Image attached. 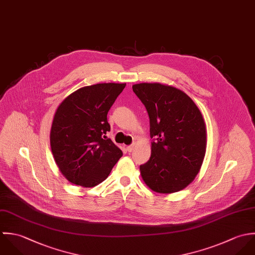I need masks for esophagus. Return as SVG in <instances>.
I'll return each mask as SVG.
<instances>
[{"mask_svg": "<svg viewBox=\"0 0 255 255\" xmlns=\"http://www.w3.org/2000/svg\"><path fill=\"white\" fill-rule=\"evenodd\" d=\"M134 147H135V145H134V144H132V145L128 146V147H127V151H128V152H132V151L134 150Z\"/></svg>", "mask_w": 255, "mask_h": 255, "instance_id": "34e87169", "label": "esophagus"}]
</instances>
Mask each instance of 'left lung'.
Here are the masks:
<instances>
[{"label":"left lung","instance_id":"obj_1","mask_svg":"<svg viewBox=\"0 0 255 255\" xmlns=\"http://www.w3.org/2000/svg\"><path fill=\"white\" fill-rule=\"evenodd\" d=\"M133 92L150 118L152 154L140 165L146 184L158 193L184 189L198 174L206 152L203 117L180 90L161 84H137Z\"/></svg>","mask_w":255,"mask_h":255}]
</instances>
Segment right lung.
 <instances>
[{"label":"right lung","mask_w":255,"mask_h":255,"mask_svg":"<svg viewBox=\"0 0 255 255\" xmlns=\"http://www.w3.org/2000/svg\"><path fill=\"white\" fill-rule=\"evenodd\" d=\"M126 84H97L82 88L58 106L50 145L62 174L72 183L94 187L107 178L122 156L110 139L107 113Z\"/></svg>","instance_id":"1"}]
</instances>
